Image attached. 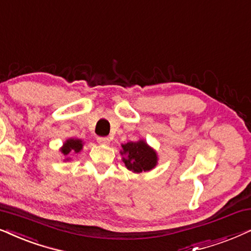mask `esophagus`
<instances>
[{"instance_id":"1","label":"esophagus","mask_w":251,"mask_h":251,"mask_svg":"<svg viewBox=\"0 0 251 251\" xmlns=\"http://www.w3.org/2000/svg\"><path fill=\"white\" fill-rule=\"evenodd\" d=\"M98 142L100 143V145H109L110 139L106 138V136H99Z\"/></svg>"}]
</instances>
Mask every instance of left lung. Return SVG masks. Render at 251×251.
I'll use <instances>...</instances> for the list:
<instances>
[{
  "label": "left lung",
  "instance_id": "8db88e82",
  "mask_svg": "<svg viewBox=\"0 0 251 251\" xmlns=\"http://www.w3.org/2000/svg\"><path fill=\"white\" fill-rule=\"evenodd\" d=\"M122 148L120 155L123 156V162L129 171L134 173L147 172L157 165L158 157L156 151L143 140L127 142L122 145Z\"/></svg>",
  "mask_w": 251,
  "mask_h": 251
}]
</instances>
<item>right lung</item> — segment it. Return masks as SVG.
<instances>
[{"mask_svg":"<svg viewBox=\"0 0 251 251\" xmlns=\"http://www.w3.org/2000/svg\"><path fill=\"white\" fill-rule=\"evenodd\" d=\"M83 143L80 139H69L64 142V145L61 148V151L64 156H68L69 153H78L81 151ZM70 158H66V160H69Z\"/></svg>","mask_w":251,"mask_h":251,"instance_id":"obj_1","label":"right lung"}]
</instances>
